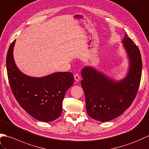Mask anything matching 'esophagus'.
I'll return each instance as SVG.
<instances>
[{"mask_svg":"<svg viewBox=\"0 0 149 149\" xmlns=\"http://www.w3.org/2000/svg\"><path fill=\"white\" fill-rule=\"evenodd\" d=\"M74 80L77 81H79L80 80V77L78 74H75L74 75Z\"/></svg>","mask_w":149,"mask_h":149,"instance_id":"obj_1","label":"esophagus"}]
</instances>
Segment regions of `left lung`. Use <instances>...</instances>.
Returning <instances> with one entry per match:
<instances>
[{
	"mask_svg": "<svg viewBox=\"0 0 149 149\" xmlns=\"http://www.w3.org/2000/svg\"><path fill=\"white\" fill-rule=\"evenodd\" d=\"M122 42L130 60L129 71L123 80L115 81L91 66L81 70L87 113L96 120L107 122L120 116L130 107L139 88L142 71L140 49L126 34Z\"/></svg>",
	"mask_w": 149,
	"mask_h": 149,
	"instance_id": "8db88e82",
	"label": "left lung"
}]
</instances>
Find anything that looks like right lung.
<instances>
[{
	"mask_svg": "<svg viewBox=\"0 0 149 149\" xmlns=\"http://www.w3.org/2000/svg\"><path fill=\"white\" fill-rule=\"evenodd\" d=\"M16 40L8 49L6 68L13 95L27 113L36 119L52 122L62 113L66 91L74 83L72 72H58L41 78L27 76L16 67L13 58Z\"/></svg>",
	"mask_w": 149,
	"mask_h": 149,
	"instance_id": "add662e5",
	"label": "right lung"
}]
</instances>
